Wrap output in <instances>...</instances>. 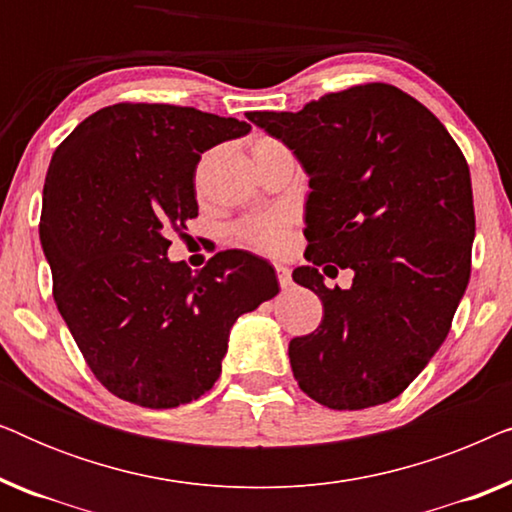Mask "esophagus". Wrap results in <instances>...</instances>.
<instances>
[{"label": "esophagus", "mask_w": 512, "mask_h": 512, "mask_svg": "<svg viewBox=\"0 0 512 512\" xmlns=\"http://www.w3.org/2000/svg\"><path fill=\"white\" fill-rule=\"evenodd\" d=\"M275 272H277V282L282 289H289V286L293 284L291 279V268H286V265L282 263H275Z\"/></svg>", "instance_id": "obj_1"}]
</instances>
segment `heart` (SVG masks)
<instances>
[{
	"label": "heart",
	"instance_id": "1",
	"mask_svg": "<svg viewBox=\"0 0 512 512\" xmlns=\"http://www.w3.org/2000/svg\"><path fill=\"white\" fill-rule=\"evenodd\" d=\"M261 142L265 139H256V144ZM289 228L291 216L282 209H270V212L249 216V219L237 223L233 235L244 247L263 251V254H279L289 244Z\"/></svg>",
	"mask_w": 512,
	"mask_h": 512
}]
</instances>
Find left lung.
I'll return each mask as SVG.
<instances>
[{
  "instance_id": "8db88e82",
  "label": "left lung",
  "mask_w": 512,
  "mask_h": 512,
  "mask_svg": "<svg viewBox=\"0 0 512 512\" xmlns=\"http://www.w3.org/2000/svg\"><path fill=\"white\" fill-rule=\"evenodd\" d=\"M310 174V265L293 282L321 298L317 331L289 342L293 377L331 410L401 396L443 345L471 277V172L445 125L396 86L359 83L291 111H249ZM355 270L328 290L319 267Z\"/></svg>"
}]
</instances>
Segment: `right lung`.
Masks as SVG:
<instances>
[{
    "label": "right lung",
    "instance_id": "1",
    "mask_svg": "<svg viewBox=\"0 0 512 512\" xmlns=\"http://www.w3.org/2000/svg\"><path fill=\"white\" fill-rule=\"evenodd\" d=\"M251 125L193 107L118 102L53 153L39 237L53 298L111 394L151 410L214 387L235 319L277 296L275 270L219 251L198 272L167 261L170 230L198 216L200 156Z\"/></svg>",
    "mask_w": 512,
    "mask_h": 512
}]
</instances>
